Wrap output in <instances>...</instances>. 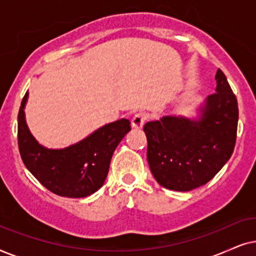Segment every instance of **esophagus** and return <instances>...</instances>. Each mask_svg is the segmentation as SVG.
Listing matches in <instances>:
<instances>
[{
  "instance_id": "obj_1",
  "label": "esophagus",
  "mask_w": 256,
  "mask_h": 256,
  "mask_svg": "<svg viewBox=\"0 0 256 256\" xmlns=\"http://www.w3.org/2000/svg\"><path fill=\"white\" fill-rule=\"evenodd\" d=\"M145 120H146L145 114H136L134 116V118H132V120H131L132 128H142V125L145 124Z\"/></svg>"
}]
</instances>
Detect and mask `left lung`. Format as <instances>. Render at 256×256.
Returning a JSON list of instances; mask_svg holds the SVG:
<instances>
[{
    "instance_id": "1",
    "label": "left lung",
    "mask_w": 256,
    "mask_h": 256,
    "mask_svg": "<svg viewBox=\"0 0 256 256\" xmlns=\"http://www.w3.org/2000/svg\"><path fill=\"white\" fill-rule=\"evenodd\" d=\"M216 80V92L207 97L198 119L164 116L144 125L150 168L165 188L188 192L205 185L234 151L238 100L220 69Z\"/></svg>"
}]
</instances>
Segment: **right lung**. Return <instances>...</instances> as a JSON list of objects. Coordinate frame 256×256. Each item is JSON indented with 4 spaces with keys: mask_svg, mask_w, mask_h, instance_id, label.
<instances>
[{
    "mask_svg": "<svg viewBox=\"0 0 256 256\" xmlns=\"http://www.w3.org/2000/svg\"><path fill=\"white\" fill-rule=\"evenodd\" d=\"M28 91L18 111V148L26 168L57 196L84 198L96 192L106 179L116 148L131 130L128 119L98 128L77 144L60 150L46 148L30 134L24 118Z\"/></svg>",
    "mask_w": 256,
    "mask_h": 256,
    "instance_id": "right-lung-1",
    "label": "right lung"
}]
</instances>
